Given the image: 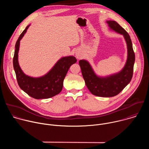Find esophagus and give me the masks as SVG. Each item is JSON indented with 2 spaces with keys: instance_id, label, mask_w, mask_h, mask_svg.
Here are the masks:
<instances>
[{
  "instance_id": "esophagus-1",
  "label": "esophagus",
  "mask_w": 149,
  "mask_h": 149,
  "mask_svg": "<svg viewBox=\"0 0 149 149\" xmlns=\"http://www.w3.org/2000/svg\"><path fill=\"white\" fill-rule=\"evenodd\" d=\"M75 56H76V58L77 59H80L81 58V53H79L78 52H76Z\"/></svg>"
}]
</instances>
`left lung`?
<instances>
[{
    "label": "left lung",
    "instance_id": "left-lung-1",
    "mask_svg": "<svg viewBox=\"0 0 149 149\" xmlns=\"http://www.w3.org/2000/svg\"><path fill=\"white\" fill-rule=\"evenodd\" d=\"M106 22L110 29L122 35L125 40L127 58L124 67L117 73L101 77L95 74L88 61L80 60L79 64L85 83L89 91L98 97H111L118 94L131 81L133 74L135 54L128 33L116 21L107 20Z\"/></svg>",
    "mask_w": 149,
    "mask_h": 149
}]
</instances>
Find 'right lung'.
I'll list each match as a JSON object with an SVG mask.
<instances>
[{
	"label": "right lung",
	"mask_w": 149,
	"mask_h": 149,
	"mask_svg": "<svg viewBox=\"0 0 149 149\" xmlns=\"http://www.w3.org/2000/svg\"><path fill=\"white\" fill-rule=\"evenodd\" d=\"M30 25L20 34L15 45L13 59V68L19 87L35 99H47L58 94L62 89L63 82L70 67L77 62L74 56H63L44 75L32 77L26 75L20 68L18 62L20 40L26 33Z\"/></svg>",
	"instance_id": "right-lung-1"
}]
</instances>
